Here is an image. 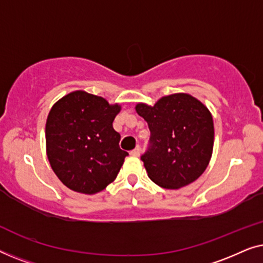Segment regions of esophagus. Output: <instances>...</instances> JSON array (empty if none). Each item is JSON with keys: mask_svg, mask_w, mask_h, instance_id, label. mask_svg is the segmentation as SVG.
<instances>
[{"mask_svg": "<svg viewBox=\"0 0 263 263\" xmlns=\"http://www.w3.org/2000/svg\"><path fill=\"white\" fill-rule=\"evenodd\" d=\"M140 153H141V148H140V146H138V147H136V148H134L130 152V154H132L133 157H139Z\"/></svg>", "mask_w": 263, "mask_h": 263, "instance_id": "esophagus-1", "label": "esophagus"}]
</instances>
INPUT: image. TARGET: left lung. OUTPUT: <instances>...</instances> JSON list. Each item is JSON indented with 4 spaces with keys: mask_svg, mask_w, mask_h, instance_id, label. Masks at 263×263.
<instances>
[{
    "mask_svg": "<svg viewBox=\"0 0 263 263\" xmlns=\"http://www.w3.org/2000/svg\"><path fill=\"white\" fill-rule=\"evenodd\" d=\"M135 110L151 132V146L141 157L151 181L165 189L196 181L213 152V117L207 106L188 93H174L153 106L136 104Z\"/></svg>",
    "mask_w": 263,
    "mask_h": 263,
    "instance_id": "1",
    "label": "left lung"
}]
</instances>
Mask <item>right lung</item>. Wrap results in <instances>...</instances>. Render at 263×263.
Segmentation results:
<instances>
[{"label":"right lung","mask_w":263,"mask_h":263,"mask_svg":"<svg viewBox=\"0 0 263 263\" xmlns=\"http://www.w3.org/2000/svg\"><path fill=\"white\" fill-rule=\"evenodd\" d=\"M120 104L74 91L53 104L46 118V156L60 181L77 193L93 195L116 179L127 152L112 122Z\"/></svg>","instance_id":"1"}]
</instances>
